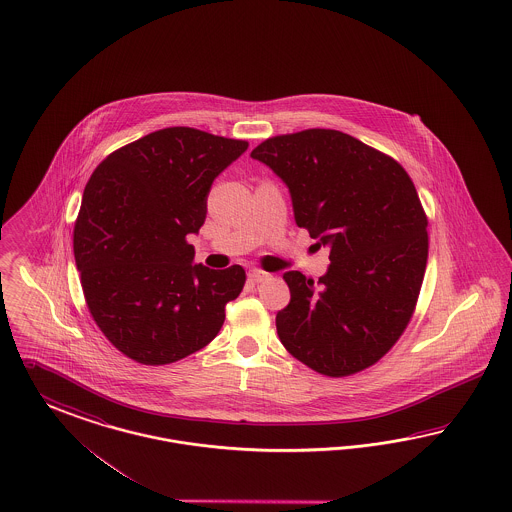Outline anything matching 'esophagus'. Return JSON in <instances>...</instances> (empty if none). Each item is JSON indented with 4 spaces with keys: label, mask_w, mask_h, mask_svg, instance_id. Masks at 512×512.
<instances>
[{
    "label": "esophagus",
    "mask_w": 512,
    "mask_h": 512,
    "mask_svg": "<svg viewBox=\"0 0 512 512\" xmlns=\"http://www.w3.org/2000/svg\"><path fill=\"white\" fill-rule=\"evenodd\" d=\"M248 277H250V281L252 282H264L269 281L273 275L267 273V271H262V269H252V271L248 273Z\"/></svg>",
    "instance_id": "34e87169"
}]
</instances>
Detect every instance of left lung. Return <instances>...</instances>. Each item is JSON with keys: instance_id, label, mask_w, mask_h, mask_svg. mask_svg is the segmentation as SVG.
<instances>
[{"instance_id": "8db88e82", "label": "left lung", "mask_w": 512, "mask_h": 512, "mask_svg": "<svg viewBox=\"0 0 512 512\" xmlns=\"http://www.w3.org/2000/svg\"><path fill=\"white\" fill-rule=\"evenodd\" d=\"M288 186L294 218L330 247L318 279L284 273L277 313L284 348L326 377L367 369L394 347L416 307L428 262V218L394 158L337 130L269 137L250 152Z\"/></svg>"}]
</instances>
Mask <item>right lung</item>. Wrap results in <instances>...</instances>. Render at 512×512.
<instances>
[{"label": "right lung", "mask_w": 512, "mask_h": 512, "mask_svg": "<svg viewBox=\"0 0 512 512\" xmlns=\"http://www.w3.org/2000/svg\"><path fill=\"white\" fill-rule=\"evenodd\" d=\"M247 141L165 128L109 154L92 173L73 230L84 299L124 356L165 365L207 347L245 269L194 265L190 233L207 216L216 177Z\"/></svg>", "instance_id": "1"}]
</instances>
